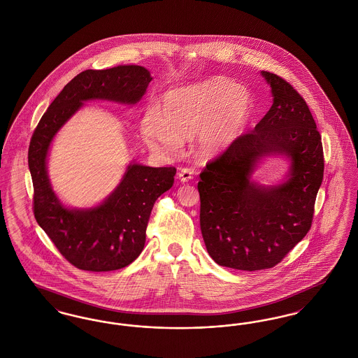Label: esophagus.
Here are the masks:
<instances>
[{"instance_id":"1","label":"esophagus","mask_w":358,"mask_h":358,"mask_svg":"<svg viewBox=\"0 0 358 358\" xmlns=\"http://www.w3.org/2000/svg\"><path fill=\"white\" fill-rule=\"evenodd\" d=\"M193 174H194L193 169L182 168V169H180V171H178V178H180L181 182H187V181H190L193 178Z\"/></svg>"}]
</instances>
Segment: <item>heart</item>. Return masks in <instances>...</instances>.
<instances>
[{
    "label": "heart",
    "mask_w": 358,
    "mask_h": 358,
    "mask_svg": "<svg viewBox=\"0 0 358 358\" xmlns=\"http://www.w3.org/2000/svg\"><path fill=\"white\" fill-rule=\"evenodd\" d=\"M251 111L252 98L245 88L227 78H212L168 91L162 118L148 114L143 136L153 152L168 155L181 148V138L200 134L199 152L213 155L238 136Z\"/></svg>",
    "instance_id": "heart-1"
}]
</instances>
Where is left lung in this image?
<instances>
[{"label": "left lung", "mask_w": 358, "mask_h": 358, "mask_svg": "<svg viewBox=\"0 0 358 358\" xmlns=\"http://www.w3.org/2000/svg\"><path fill=\"white\" fill-rule=\"evenodd\" d=\"M273 103L254 130L238 136L200 173V227L220 266L273 268L306 236L324 180V149L308 106L283 78L262 71ZM292 159L288 181L260 187L249 177L264 155Z\"/></svg>", "instance_id": "1"}]
</instances>
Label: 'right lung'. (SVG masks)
<instances>
[{"instance_id": "obj_1", "label": "right lung", "mask_w": 358, "mask_h": 358, "mask_svg": "<svg viewBox=\"0 0 358 358\" xmlns=\"http://www.w3.org/2000/svg\"><path fill=\"white\" fill-rule=\"evenodd\" d=\"M150 82V72L141 66L83 71L56 96L31 138L28 165L34 182V219L59 252L79 270L114 271L136 260L145 247L154 203L173 187L176 168L133 164L103 204L92 209H67L53 193L47 174L52 138L85 101L134 104Z\"/></svg>"}]
</instances>
